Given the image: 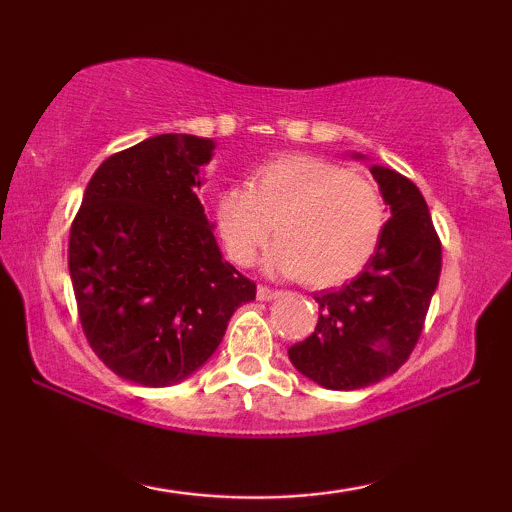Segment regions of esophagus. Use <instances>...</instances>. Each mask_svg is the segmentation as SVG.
Instances as JSON below:
<instances>
[{
	"label": "esophagus",
	"instance_id": "obj_1",
	"mask_svg": "<svg viewBox=\"0 0 512 512\" xmlns=\"http://www.w3.org/2000/svg\"><path fill=\"white\" fill-rule=\"evenodd\" d=\"M256 296H258V300H272V298H277L279 296V291H275V289H270V286H258L256 289Z\"/></svg>",
	"mask_w": 512,
	"mask_h": 512
}]
</instances>
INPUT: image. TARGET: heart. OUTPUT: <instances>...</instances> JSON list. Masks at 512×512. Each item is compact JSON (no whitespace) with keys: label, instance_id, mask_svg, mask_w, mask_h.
Segmentation results:
<instances>
[{"label":"heart","instance_id":"1","mask_svg":"<svg viewBox=\"0 0 512 512\" xmlns=\"http://www.w3.org/2000/svg\"><path fill=\"white\" fill-rule=\"evenodd\" d=\"M214 221L226 254L254 265L277 233L268 268L335 286L363 270L387 226L373 181L331 160L284 156L251 174L249 186L223 188Z\"/></svg>","mask_w":512,"mask_h":512}]
</instances>
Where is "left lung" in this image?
Here are the masks:
<instances>
[{
  "mask_svg": "<svg viewBox=\"0 0 512 512\" xmlns=\"http://www.w3.org/2000/svg\"><path fill=\"white\" fill-rule=\"evenodd\" d=\"M370 172L391 209L380 247L352 282L314 293L317 328L289 349L298 373L335 391L370 387L408 361L443 261L419 188L389 167Z\"/></svg>",
  "mask_w": 512,
  "mask_h": 512,
  "instance_id": "1",
  "label": "left lung"
}]
</instances>
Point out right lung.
Listing matches in <instances>:
<instances>
[{
  "label": "right lung",
  "instance_id": "right-lung-1",
  "mask_svg": "<svg viewBox=\"0 0 512 512\" xmlns=\"http://www.w3.org/2000/svg\"><path fill=\"white\" fill-rule=\"evenodd\" d=\"M214 142L156 135L97 167L69 230L88 345L118 377L170 387L221 345L256 284L223 261L198 200Z\"/></svg>",
  "mask_w": 512,
  "mask_h": 512
}]
</instances>
